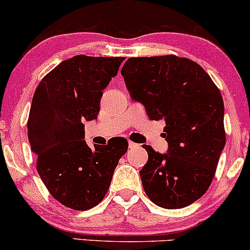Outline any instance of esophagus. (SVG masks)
I'll return each instance as SVG.
<instances>
[{"label":"esophagus","mask_w":250,"mask_h":250,"mask_svg":"<svg viewBox=\"0 0 250 250\" xmlns=\"http://www.w3.org/2000/svg\"><path fill=\"white\" fill-rule=\"evenodd\" d=\"M137 146H139V145L136 144V143L131 142V140H130V142H128V147H130V148H134V147H137Z\"/></svg>","instance_id":"1"}]
</instances>
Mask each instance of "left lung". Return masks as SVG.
<instances>
[{
	"label": "left lung",
	"instance_id": "1",
	"mask_svg": "<svg viewBox=\"0 0 250 250\" xmlns=\"http://www.w3.org/2000/svg\"><path fill=\"white\" fill-rule=\"evenodd\" d=\"M126 87L148 118L164 120L167 153L145 145L143 188L165 209L190 206L206 193L226 144L220 89L195 61L177 55L130 58L122 68Z\"/></svg>",
	"mask_w": 250,
	"mask_h": 250
}]
</instances>
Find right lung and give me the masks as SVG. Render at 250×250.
I'll return each instance as SVG.
<instances>
[{
	"mask_svg": "<svg viewBox=\"0 0 250 250\" xmlns=\"http://www.w3.org/2000/svg\"><path fill=\"white\" fill-rule=\"evenodd\" d=\"M125 58L75 55L44 75L34 92L27 128L36 170L50 195L67 208L88 210L110 188L127 140L91 148L85 120L97 119L103 89Z\"/></svg>",
	"mask_w": 250,
	"mask_h": 250,
	"instance_id": "1",
	"label": "right lung"
}]
</instances>
